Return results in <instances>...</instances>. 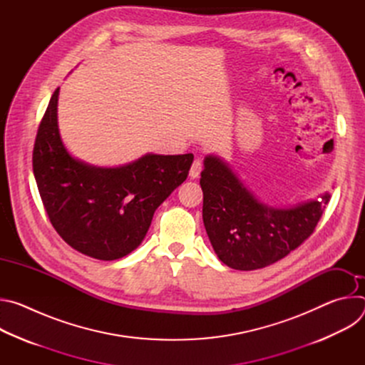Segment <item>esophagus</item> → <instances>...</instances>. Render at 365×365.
I'll use <instances>...</instances> for the list:
<instances>
[{
  "label": "esophagus",
  "instance_id": "obj_1",
  "mask_svg": "<svg viewBox=\"0 0 365 365\" xmlns=\"http://www.w3.org/2000/svg\"><path fill=\"white\" fill-rule=\"evenodd\" d=\"M200 172H202V162H200L199 159H195V160H193V163H192V166H190V170H189V176H190V179H196V178H199Z\"/></svg>",
  "mask_w": 365,
  "mask_h": 365
}]
</instances>
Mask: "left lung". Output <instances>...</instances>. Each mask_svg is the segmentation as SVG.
Here are the masks:
<instances>
[{"label":"left lung","mask_w":365,"mask_h":365,"mask_svg":"<svg viewBox=\"0 0 365 365\" xmlns=\"http://www.w3.org/2000/svg\"><path fill=\"white\" fill-rule=\"evenodd\" d=\"M200 173L202 217L221 262L235 270L267 267L314 234L329 195L290 210L258 202L220 158L207 155Z\"/></svg>","instance_id":"1"}]
</instances>
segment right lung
<instances>
[{
	"label": "right lung",
	"instance_id": "right-lung-1",
	"mask_svg": "<svg viewBox=\"0 0 365 365\" xmlns=\"http://www.w3.org/2000/svg\"><path fill=\"white\" fill-rule=\"evenodd\" d=\"M53 92L40 121L33 173L47 217L76 251L92 258H121L144 240L154 211L182 185L193 154H145L121 168H95L76 160L58 128Z\"/></svg>",
	"mask_w": 365,
	"mask_h": 365
}]
</instances>
